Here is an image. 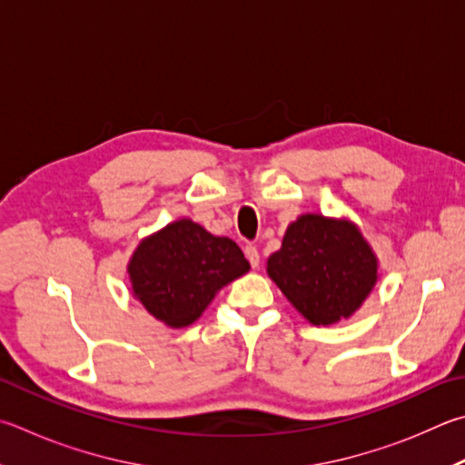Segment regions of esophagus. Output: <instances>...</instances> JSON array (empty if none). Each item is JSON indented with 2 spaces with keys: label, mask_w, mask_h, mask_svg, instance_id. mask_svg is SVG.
<instances>
[{
  "label": "esophagus",
  "mask_w": 465,
  "mask_h": 465,
  "mask_svg": "<svg viewBox=\"0 0 465 465\" xmlns=\"http://www.w3.org/2000/svg\"><path fill=\"white\" fill-rule=\"evenodd\" d=\"M243 252H246V258L250 260L252 268H258L260 266V252L256 246H246L243 248Z\"/></svg>",
  "instance_id": "34e87169"
}]
</instances>
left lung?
<instances>
[{"label":"left lung","instance_id":"obj_1","mask_svg":"<svg viewBox=\"0 0 465 465\" xmlns=\"http://www.w3.org/2000/svg\"><path fill=\"white\" fill-rule=\"evenodd\" d=\"M268 276L313 325H333L361 307L378 281V258L356 225L301 215L266 262Z\"/></svg>","mask_w":465,"mask_h":465}]
</instances>
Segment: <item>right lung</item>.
I'll list each match as a JSON object with an SVG mask.
<instances>
[{"mask_svg": "<svg viewBox=\"0 0 465 465\" xmlns=\"http://www.w3.org/2000/svg\"><path fill=\"white\" fill-rule=\"evenodd\" d=\"M250 262L238 243L179 219L140 242L128 264L134 297L168 327H187L215 292L246 274Z\"/></svg>", "mask_w": 465, "mask_h": 465, "instance_id": "1", "label": "right lung"}]
</instances>
